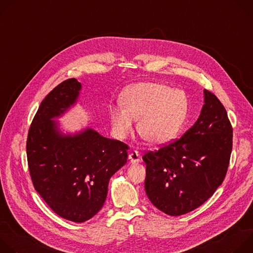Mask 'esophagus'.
<instances>
[{
	"mask_svg": "<svg viewBox=\"0 0 253 253\" xmlns=\"http://www.w3.org/2000/svg\"><path fill=\"white\" fill-rule=\"evenodd\" d=\"M129 161L131 164H137L141 161V157H140V154L138 151H132L129 153Z\"/></svg>",
	"mask_w": 253,
	"mask_h": 253,
	"instance_id": "1",
	"label": "esophagus"
}]
</instances>
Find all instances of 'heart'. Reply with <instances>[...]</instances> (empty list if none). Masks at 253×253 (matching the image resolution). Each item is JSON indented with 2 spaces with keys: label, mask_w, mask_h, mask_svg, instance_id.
Listing matches in <instances>:
<instances>
[{
  "label": "heart",
  "mask_w": 253,
  "mask_h": 253,
  "mask_svg": "<svg viewBox=\"0 0 253 253\" xmlns=\"http://www.w3.org/2000/svg\"><path fill=\"white\" fill-rule=\"evenodd\" d=\"M123 106H114L110 119L115 135L124 139L139 119L138 131L153 145H162L176 137L188 113V97L183 90L142 82L124 91Z\"/></svg>",
  "instance_id": "heart-1"
}]
</instances>
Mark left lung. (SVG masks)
Wrapping results in <instances>:
<instances>
[{
	"label": "left lung",
	"instance_id": "8db88e82",
	"mask_svg": "<svg viewBox=\"0 0 253 253\" xmlns=\"http://www.w3.org/2000/svg\"><path fill=\"white\" fill-rule=\"evenodd\" d=\"M204 105L194 125L181 138L143 156L145 191L162 212L188 213L223 182L232 150V127L225 108L204 90Z\"/></svg>",
	"mask_w": 253,
	"mask_h": 253
}]
</instances>
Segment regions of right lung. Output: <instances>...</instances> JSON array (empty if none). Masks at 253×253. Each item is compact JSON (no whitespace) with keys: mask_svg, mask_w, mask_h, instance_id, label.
Segmentation results:
<instances>
[{"mask_svg":"<svg viewBox=\"0 0 253 253\" xmlns=\"http://www.w3.org/2000/svg\"><path fill=\"white\" fill-rule=\"evenodd\" d=\"M77 79L64 81L42 101L31 124L27 158L35 189L61 217L81 223L104 205L110 178L127 162L128 146L87 127L60 128L61 118L79 99Z\"/></svg>","mask_w":253,"mask_h":253,"instance_id":"obj_1","label":"right lung"}]
</instances>
